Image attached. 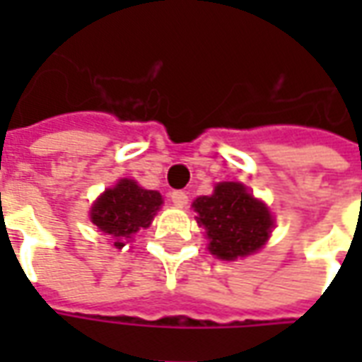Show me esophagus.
<instances>
[{
	"label": "esophagus",
	"mask_w": 362,
	"mask_h": 362,
	"mask_svg": "<svg viewBox=\"0 0 362 362\" xmlns=\"http://www.w3.org/2000/svg\"><path fill=\"white\" fill-rule=\"evenodd\" d=\"M170 199H173L174 205L184 207V205L188 204V194H186V192H182V189H174L173 194H170Z\"/></svg>",
	"instance_id": "1"
}]
</instances>
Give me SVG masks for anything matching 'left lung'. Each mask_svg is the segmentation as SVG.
Segmentation results:
<instances>
[{"mask_svg":"<svg viewBox=\"0 0 362 362\" xmlns=\"http://www.w3.org/2000/svg\"><path fill=\"white\" fill-rule=\"evenodd\" d=\"M197 223L209 238V252L221 259H236L259 250L272 233L267 207L238 182H221L213 196L194 202Z\"/></svg>","mask_w":362,"mask_h":362,"instance_id":"1","label":"left lung"}]
</instances>
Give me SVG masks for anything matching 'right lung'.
Wrapping results in <instances>:
<instances>
[{
    "instance_id": "obj_1",
    "label": "right lung",
    "mask_w": 362,
    "mask_h": 362,
    "mask_svg": "<svg viewBox=\"0 0 362 362\" xmlns=\"http://www.w3.org/2000/svg\"><path fill=\"white\" fill-rule=\"evenodd\" d=\"M163 204L155 189H143L134 180H119L106 189L90 209V221L98 230L116 238L114 246L122 248V238H129L139 228H147Z\"/></svg>"
}]
</instances>
